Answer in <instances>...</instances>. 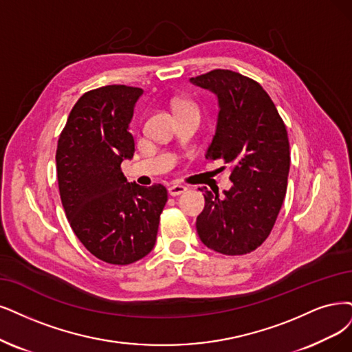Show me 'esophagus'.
Instances as JSON below:
<instances>
[{"label": "esophagus", "instance_id": "34e87169", "mask_svg": "<svg viewBox=\"0 0 352 352\" xmlns=\"http://www.w3.org/2000/svg\"><path fill=\"white\" fill-rule=\"evenodd\" d=\"M186 191H187V187H184V186H179V184L171 186V187L168 188L169 196H173V197H175V196H179V194H183V192H186Z\"/></svg>", "mask_w": 352, "mask_h": 352}]
</instances>
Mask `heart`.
I'll use <instances>...</instances> for the list:
<instances>
[{"instance_id": "1", "label": "heart", "mask_w": 352, "mask_h": 352, "mask_svg": "<svg viewBox=\"0 0 352 352\" xmlns=\"http://www.w3.org/2000/svg\"><path fill=\"white\" fill-rule=\"evenodd\" d=\"M190 109H194V106L191 102L188 101H178L175 104V111H179V110H190Z\"/></svg>"}]
</instances>
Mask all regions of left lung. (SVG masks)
Wrapping results in <instances>:
<instances>
[{
	"mask_svg": "<svg viewBox=\"0 0 352 352\" xmlns=\"http://www.w3.org/2000/svg\"><path fill=\"white\" fill-rule=\"evenodd\" d=\"M190 82L217 97L216 133L206 158L230 164L233 183L223 196L199 188L206 206L197 216V233L216 252L250 254L268 238L287 191V130L265 89L248 76L214 69Z\"/></svg>",
	"mask_w": 352,
	"mask_h": 352,
	"instance_id": "8db88e82",
	"label": "left lung"
}]
</instances>
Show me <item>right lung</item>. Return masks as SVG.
<instances>
[{
  "label": "right lung",
  "instance_id": "1",
  "mask_svg": "<svg viewBox=\"0 0 352 352\" xmlns=\"http://www.w3.org/2000/svg\"><path fill=\"white\" fill-rule=\"evenodd\" d=\"M142 94L127 85L88 91L58 140V184L68 222L91 254L114 265L136 263L153 250L168 200L164 186L127 183L120 168L133 158L129 124Z\"/></svg>",
  "mask_w": 352,
  "mask_h": 352
}]
</instances>
